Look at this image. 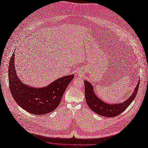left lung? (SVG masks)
Listing matches in <instances>:
<instances>
[{
	"label": "left lung",
	"mask_w": 148,
	"mask_h": 148,
	"mask_svg": "<svg viewBox=\"0 0 148 148\" xmlns=\"http://www.w3.org/2000/svg\"><path fill=\"white\" fill-rule=\"evenodd\" d=\"M138 82L134 91L128 99L121 103L108 104L103 102L98 98L93 91V88L91 84L87 81H84L85 86V96L88 106L96 113L108 117H115L120 114L128 108L134 99L137 93L138 87Z\"/></svg>",
	"instance_id": "obj_1"
}]
</instances>
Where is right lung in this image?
<instances>
[{
    "label": "right lung",
    "mask_w": 148,
    "mask_h": 148,
    "mask_svg": "<svg viewBox=\"0 0 148 148\" xmlns=\"http://www.w3.org/2000/svg\"><path fill=\"white\" fill-rule=\"evenodd\" d=\"M14 56V52L8 68L9 86L14 99L20 107L32 114H46L55 110L74 75L62 77L43 88L31 87L22 83L17 77Z\"/></svg>",
    "instance_id": "right-lung-1"
}]
</instances>
